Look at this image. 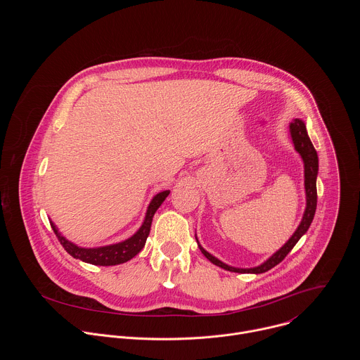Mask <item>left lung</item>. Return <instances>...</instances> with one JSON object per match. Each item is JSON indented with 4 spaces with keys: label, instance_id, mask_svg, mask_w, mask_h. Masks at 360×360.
I'll list each match as a JSON object with an SVG mask.
<instances>
[{
    "label": "left lung",
    "instance_id": "left-lung-1",
    "mask_svg": "<svg viewBox=\"0 0 360 360\" xmlns=\"http://www.w3.org/2000/svg\"><path fill=\"white\" fill-rule=\"evenodd\" d=\"M289 134L292 138V143L295 146V150L299 153L302 161H303V178H304V195H306V208L302 217V221L299 224V226L296 228V231L293 232V235L286 240V243L278 249L272 256L258 265V266H253V268H235L231 266L222 261H219L218 258H215L214 255H211L208 250H205L200 243L198 242V246L200 249V252L205 255V258L208 261H211L214 265L229 271V272H238V274H264L268 272L269 269H272L274 266H276L278 264H281L285 256L293 249V246L297 243V240L307 232L309 229L314 217H315V211H316V202H318V192H316V178H318V171H319V160H318V153L316 149L314 148L309 135H307L306 131V125L302 120L296 118L289 124Z\"/></svg>",
    "mask_w": 360,
    "mask_h": 360
}]
</instances>
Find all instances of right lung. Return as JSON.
<instances>
[{
    "instance_id": "add662e5",
    "label": "right lung",
    "mask_w": 360,
    "mask_h": 360,
    "mask_svg": "<svg viewBox=\"0 0 360 360\" xmlns=\"http://www.w3.org/2000/svg\"><path fill=\"white\" fill-rule=\"evenodd\" d=\"M168 195H169V191H162L153 196L152 200L149 202V207L146 210L145 219H143L141 228L132 236H129L128 239L121 240L118 243L96 246V248H82V246H78L74 242L68 240L65 236H63L61 232L58 231L57 225L53 221H49V224H51V228L54 229L63 248L72 256V258L79 259L85 264L96 265V266H114V265H120V264L131 261L135 255H138L142 250V248L145 246L146 238L149 235V231H150L152 218H153V215H155L157 210L161 207V203L167 199Z\"/></svg>"
}]
</instances>
